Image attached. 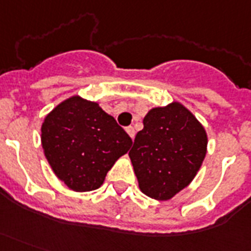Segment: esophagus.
Instances as JSON below:
<instances>
[{
    "label": "esophagus",
    "mask_w": 251,
    "mask_h": 251,
    "mask_svg": "<svg viewBox=\"0 0 251 251\" xmlns=\"http://www.w3.org/2000/svg\"><path fill=\"white\" fill-rule=\"evenodd\" d=\"M126 133H127V134L130 135V138H131V140H133V138H134L135 130H134V127H133V126H129V127H126Z\"/></svg>",
    "instance_id": "obj_1"
}]
</instances>
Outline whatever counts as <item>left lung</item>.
Returning <instances> with one entry per match:
<instances>
[{
	"mask_svg": "<svg viewBox=\"0 0 251 251\" xmlns=\"http://www.w3.org/2000/svg\"><path fill=\"white\" fill-rule=\"evenodd\" d=\"M206 151L203 125L181 102L173 101L148 111L129 157L141 192L168 201L190 185Z\"/></svg>",
	"mask_w": 251,
	"mask_h": 251,
	"instance_id": "1",
	"label": "left lung"
}]
</instances>
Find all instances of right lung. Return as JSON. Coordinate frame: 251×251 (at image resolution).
<instances>
[{
    "label": "right lung",
    "mask_w": 251,
    "mask_h": 251,
    "mask_svg": "<svg viewBox=\"0 0 251 251\" xmlns=\"http://www.w3.org/2000/svg\"><path fill=\"white\" fill-rule=\"evenodd\" d=\"M41 144L55 177L73 192L82 193L101 186L133 141L98 102L75 94L45 117Z\"/></svg>",
    "instance_id": "right-lung-1"
}]
</instances>
